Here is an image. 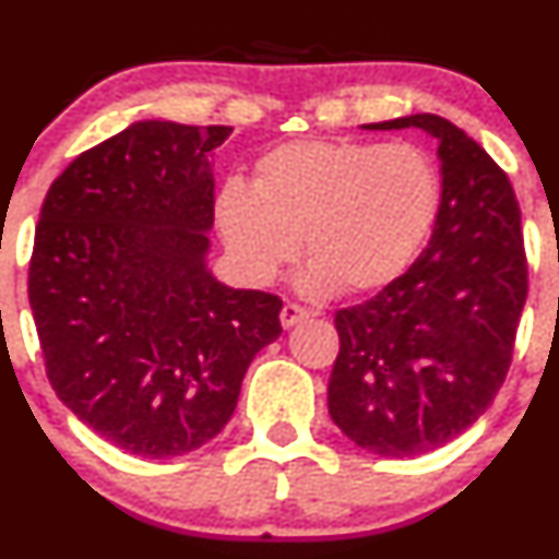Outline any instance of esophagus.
<instances>
[{
	"label": "esophagus",
	"instance_id": "34e87169",
	"mask_svg": "<svg viewBox=\"0 0 559 559\" xmlns=\"http://www.w3.org/2000/svg\"><path fill=\"white\" fill-rule=\"evenodd\" d=\"M311 311H306L302 306H295V302H286L284 308H281V326L284 330H292L295 324H300V321H306Z\"/></svg>",
	"mask_w": 559,
	"mask_h": 559
}]
</instances>
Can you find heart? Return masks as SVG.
I'll return each mask as SVG.
<instances>
[{
	"instance_id": "1",
	"label": "heart",
	"mask_w": 559,
	"mask_h": 559,
	"mask_svg": "<svg viewBox=\"0 0 559 559\" xmlns=\"http://www.w3.org/2000/svg\"><path fill=\"white\" fill-rule=\"evenodd\" d=\"M441 178L408 143L292 140L253 165L251 186L229 180L216 224L246 278L264 284L300 248L306 295L384 289L430 238Z\"/></svg>"
}]
</instances>
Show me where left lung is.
Returning a JSON list of instances; mask_svg holds the SVG:
<instances>
[{"label": "left lung", "instance_id": "obj_1", "mask_svg": "<svg viewBox=\"0 0 559 559\" xmlns=\"http://www.w3.org/2000/svg\"><path fill=\"white\" fill-rule=\"evenodd\" d=\"M438 143L441 205L425 251L368 302L335 313L341 352L326 405L365 452L414 456L465 432L492 405L527 300L520 205L509 175L432 112L365 123Z\"/></svg>", "mask_w": 559, "mask_h": 559}]
</instances>
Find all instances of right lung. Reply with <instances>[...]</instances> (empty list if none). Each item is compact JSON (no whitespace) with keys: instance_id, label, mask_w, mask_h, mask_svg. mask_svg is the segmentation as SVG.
Here are the masks:
<instances>
[{"instance_id":"add662e5","label":"right lung","mask_w":559,"mask_h":559,"mask_svg":"<svg viewBox=\"0 0 559 559\" xmlns=\"http://www.w3.org/2000/svg\"><path fill=\"white\" fill-rule=\"evenodd\" d=\"M233 127L134 121L45 194L29 306L50 386L112 447L165 460L216 438L281 300L207 267L211 154Z\"/></svg>"}]
</instances>
